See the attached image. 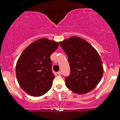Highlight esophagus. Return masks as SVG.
<instances>
[{
	"label": "esophagus",
	"mask_w": 120,
	"mask_h": 120,
	"mask_svg": "<svg viewBox=\"0 0 120 120\" xmlns=\"http://www.w3.org/2000/svg\"><path fill=\"white\" fill-rule=\"evenodd\" d=\"M57 75H61V72L60 71H59L58 72H57Z\"/></svg>",
	"instance_id": "34e87169"
}]
</instances>
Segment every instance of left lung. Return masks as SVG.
Masks as SVG:
<instances>
[{
  "instance_id": "left-lung-1",
  "label": "left lung",
  "mask_w": 120,
  "mask_h": 120,
  "mask_svg": "<svg viewBox=\"0 0 120 120\" xmlns=\"http://www.w3.org/2000/svg\"><path fill=\"white\" fill-rule=\"evenodd\" d=\"M59 45L68 57L71 73L65 77V85L77 94L93 90L103 74L101 59L91 45L82 38L71 37Z\"/></svg>"
}]
</instances>
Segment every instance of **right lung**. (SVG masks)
<instances>
[{"label": "right lung", "instance_id": "add662e5", "mask_svg": "<svg viewBox=\"0 0 120 120\" xmlns=\"http://www.w3.org/2000/svg\"><path fill=\"white\" fill-rule=\"evenodd\" d=\"M58 46L55 41L41 38L30 44L19 57L16 77L22 89L30 95L41 96L52 87L55 75L50 56Z\"/></svg>", "mask_w": 120, "mask_h": 120}]
</instances>
